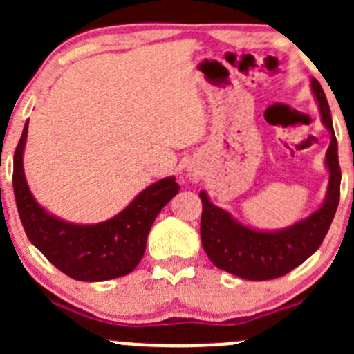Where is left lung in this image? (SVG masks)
I'll list each match as a JSON object with an SVG mask.
<instances>
[{"label": "left lung", "instance_id": "1", "mask_svg": "<svg viewBox=\"0 0 354 354\" xmlns=\"http://www.w3.org/2000/svg\"><path fill=\"white\" fill-rule=\"evenodd\" d=\"M312 91L319 102L322 123L330 131V145L326 154V164L330 173L326 202L312 216L295 226L276 233H263L236 223L230 212L214 205L205 192H202L200 236L207 257L221 270L248 281L276 279L301 266L322 245L339 205L341 167L329 102L315 78H312Z\"/></svg>", "mask_w": 354, "mask_h": 354}]
</instances>
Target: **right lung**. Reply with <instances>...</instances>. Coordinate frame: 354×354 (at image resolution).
Listing matches in <instances>:
<instances>
[{
  "label": "right lung",
  "instance_id": "1",
  "mask_svg": "<svg viewBox=\"0 0 354 354\" xmlns=\"http://www.w3.org/2000/svg\"><path fill=\"white\" fill-rule=\"evenodd\" d=\"M28 121L13 156V192L25 234L39 252L68 277L87 283L130 274L142 260L157 214L180 190L174 178L152 183L109 221L91 226L65 223L46 212L28 190L24 147Z\"/></svg>",
  "mask_w": 354,
  "mask_h": 354
}]
</instances>
